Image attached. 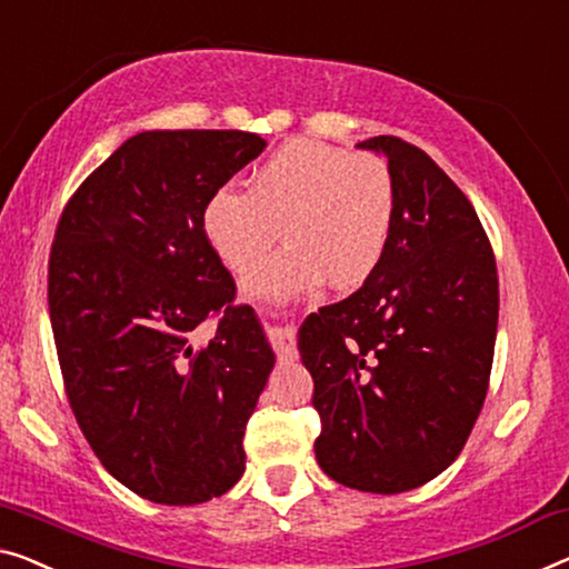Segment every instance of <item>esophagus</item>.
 Segmentation results:
<instances>
[{
  "label": "esophagus",
  "mask_w": 569,
  "mask_h": 569,
  "mask_svg": "<svg viewBox=\"0 0 569 569\" xmlns=\"http://www.w3.org/2000/svg\"><path fill=\"white\" fill-rule=\"evenodd\" d=\"M258 313L262 319H276V311L268 309V307H258ZM270 342H273V350H276V358L281 362H293L296 360V337L291 329H273L270 332Z\"/></svg>",
  "instance_id": "obj_1"
}]
</instances>
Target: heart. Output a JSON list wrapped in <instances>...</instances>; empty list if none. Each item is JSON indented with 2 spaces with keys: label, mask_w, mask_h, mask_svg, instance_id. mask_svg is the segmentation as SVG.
<instances>
[{
  "label": "heart",
  "mask_w": 569,
  "mask_h": 569,
  "mask_svg": "<svg viewBox=\"0 0 569 569\" xmlns=\"http://www.w3.org/2000/svg\"><path fill=\"white\" fill-rule=\"evenodd\" d=\"M396 183L386 160L319 140H291L256 168L250 189L227 183L203 207V232L219 260L248 273L278 237L288 244L250 288L268 293L355 288L376 270L393 230Z\"/></svg>",
  "instance_id": "obj_1"
}]
</instances>
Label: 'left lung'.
<instances>
[{
  "label": "left lung",
  "mask_w": 569,
  "mask_h": 569,
  "mask_svg": "<svg viewBox=\"0 0 569 569\" xmlns=\"http://www.w3.org/2000/svg\"><path fill=\"white\" fill-rule=\"evenodd\" d=\"M393 230L376 270L303 321L299 352L319 411L317 460L368 493L435 480L486 403L498 329V270L470 199L421 148L393 134Z\"/></svg>",
  "instance_id": "obj_1"
}]
</instances>
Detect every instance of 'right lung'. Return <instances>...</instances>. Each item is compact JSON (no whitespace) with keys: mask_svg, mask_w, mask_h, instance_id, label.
Segmentation results:
<instances>
[{"mask_svg":"<svg viewBox=\"0 0 569 569\" xmlns=\"http://www.w3.org/2000/svg\"><path fill=\"white\" fill-rule=\"evenodd\" d=\"M262 148L242 130L140 132L58 219L48 307L68 403L109 475L152 503H203L244 472V427L276 355L234 303L203 207ZM203 320L216 337L193 348Z\"/></svg>","mask_w":569,"mask_h":569,"instance_id":"right-lung-1","label":"right lung"}]
</instances>
